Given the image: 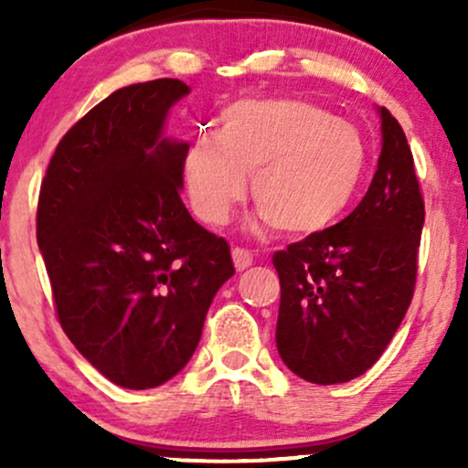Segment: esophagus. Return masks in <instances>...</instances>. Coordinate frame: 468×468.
I'll return each instance as SVG.
<instances>
[{
    "label": "esophagus",
    "mask_w": 468,
    "mask_h": 468,
    "mask_svg": "<svg viewBox=\"0 0 468 468\" xmlns=\"http://www.w3.org/2000/svg\"><path fill=\"white\" fill-rule=\"evenodd\" d=\"M233 264L238 271H244V268H249L252 264V252L246 250V249H239V246H235L233 249Z\"/></svg>",
    "instance_id": "1"
}]
</instances>
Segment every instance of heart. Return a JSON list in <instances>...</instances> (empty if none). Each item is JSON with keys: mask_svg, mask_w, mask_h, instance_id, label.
Here are the masks:
<instances>
[{"mask_svg": "<svg viewBox=\"0 0 468 468\" xmlns=\"http://www.w3.org/2000/svg\"><path fill=\"white\" fill-rule=\"evenodd\" d=\"M369 147L352 122L297 99H246L224 110L218 136H202L186 154L193 208L224 224L246 193L279 233L325 229L361 191Z\"/></svg>", "mask_w": 468, "mask_h": 468, "instance_id": "1", "label": "heart"}]
</instances>
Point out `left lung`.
I'll use <instances>...</instances> for the list:
<instances>
[{"mask_svg":"<svg viewBox=\"0 0 468 468\" xmlns=\"http://www.w3.org/2000/svg\"><path fill=\"white\" fill-rule=\"evenodd\" d=\"M378 169L358 207L335 227L272 255L282 302L277 350L316 385L367 372L410 308L424 224L420 182L400 122L380 107Z\"/></svg>","mask_w":468,"mask_h":468,"instance_id":"left-lung-1","label":"left lung"}]
</instances>
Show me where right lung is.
<instances>
[{"mask_svg":"<svg viewBox=\"0 0 468 468\" xmlns=\"http://www.w3.org/2000/svg\"><path fill=\"white\" fill-rule=\"evenodd\" d=\"M178 79L116 90L57 144L37 204L55 313L112 383L149 389L189 363L230 246L180 197L189 144L163 138Z\"/></svg>","mask_w":468,"mask_h":468,"instance_id":"add662e5","label":"right lung"}]
</instances>
